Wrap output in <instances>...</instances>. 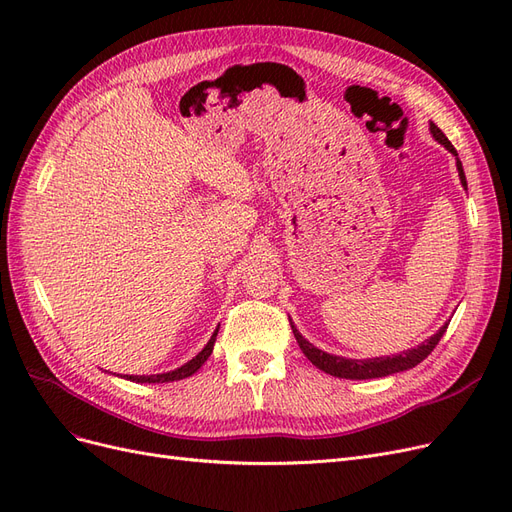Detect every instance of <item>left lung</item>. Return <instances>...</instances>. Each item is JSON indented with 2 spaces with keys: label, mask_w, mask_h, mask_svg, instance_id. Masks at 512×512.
<instances>
[{
  "label": "left lung",
  "mask_w": 512,
  "mask_h": 512,
  "mask_svg": "<svg viewBox=\"0 0 512 512\" xmlns=\"http://www.w3.org/2000/svg\"><path fill=\"white\" fill-rule=\"evenodd\" d=\"M429 132L431 136L436 138L440 145H444V149H448L455 156V164H457V173H459V181L463 185V190H468V181H466V173H463L461 160L457 156L455 147L451 145V141L444 136V132L436 126V123H429ZM292 324V333L297 337V344L301 346L303 354L307 356L312 365H316L318 369H322L324 374H331L335 378H346V380H369V378H384L391 374H399V371H406L416 367L423 359L431 354V350L438 346V342L442 339V335L448 329V322L442 324V327L433 333L429 339H425L423 344H418L410 350H404L401 354H393V356H374V359H346V356H337V354H329L320 348H316L312 342L299 333V329Z\"/></svg>",
  "instance_id": "left-lung-1"
}]
</instances>
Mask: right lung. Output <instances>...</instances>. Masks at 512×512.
<instances>
[{"label":"right lung","mask_w":512,"mask_h":512,"mask_svg":"<svg viewBox=\"0 0 512 512\" xmlns=\"http://www.w3.org/2000/svg\"><path fill=\"white\" fill-rule=\"evenodd\" d=\"M218 331H220V324H218V329L213 331V335H211L209 342L205 344V348L200 350L196 356H192L188 363H183L181 367H177L173 371H164V374H151V376H121V378L123 380H130V382H138V384H160V382H175V380L190 378L192 374H196L200 367L205 365V361L211 356L215 337H218Z\"/></svg>","instance_id":"obj_1"}]
</instances>
